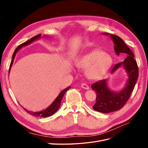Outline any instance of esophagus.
<instances>
[{"mask_svg":"<svg viewBox=\"0 0 148 148\" xmlns=\"http://www.w3.org/2000/svg\"><path fill=\"white\" fill-rule=\"evenodd\" d=\"M81 87L82 88L84 89H87V90H88V89H89V88L88 85L86 84H85V83H82V85H81Z\"/></svg>","mask_w":148,"mask_h":148,"instance_id":"esophagus-1","label":"esophagus"}]
</instances>
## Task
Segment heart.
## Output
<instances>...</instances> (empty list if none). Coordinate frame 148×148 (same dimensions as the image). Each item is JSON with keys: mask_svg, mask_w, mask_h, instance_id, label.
Segmentation results:
<instances>
[{"mask_svg": "<svg viewBox=\"0 0 148 148\" xmlns=\"http://www.w3.org/2000/svg\"><path fill=\"white\" fill-rule=\"evenodd\" d=\"M112 58L104 51L95 50L83 55L76 62L78 68L86 70V75L90 79L102 77L112 64Z\"/></svg>", "mask_w": 148, "mask_h": 148, "instance_id": "b5f03b06", "label": "heart"}]
</instances>
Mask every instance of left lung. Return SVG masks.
Wrapping results in <instances>:
<instances>
[{"label":"left lung","mask_w":148,"mask_h":148,"mask_svg":"<svg viewBox=\"0 0 148 148\" xmlns=\"http://www.w3.org/2000/svg\"><path fill=\"white\" fill-rule=\"evenodd\" d=\"M102 34L109 35L114 43V51L119 56L124 53L127 58L122 62L115 64L111 70L112 74L122 66L128 75V79L125 87L120 91H112L108 87V79H102L93 83L91 88L97 94L95 104L92 106L94 110L102 113H110L122 109L130 97L138 78V67L136 61L134 59V54L118 36L102 33Z\"/></svg>","instance_id":"obj_1"}]
</instances>
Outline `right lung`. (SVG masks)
Here are the masks:
<instances>
[{
	"mask_svg": "<svg viewBox=\"0 0 148 148\" xmlns=\"http://www.w3.org/2000/svg\"><path fill=\"white\" fill-rule=\"evenodd\" d=\"M41 34H39L37 36H34L33 38H31L29 40H28V41H27L26 42L21 44V45H20L19 46H18V47L15 49L14 52H13V56H12V60L11 62V64H10V69H9V72L10 71V69H11V67L13 65V60H14L15 59V56L17 52L20 49H21L22 47H24V46H28L29 45V44H30L31 43L33 42L34 41H36V40L39 39L41 38ZM70 88V86H69L67 87L66 89H64V90H62L59 95H58V96L56 97V99L53 101V102L52 103V104L49 106L47 108H46V109H44L43 110H41V111H39V112H32V111H29V110H26V109L23 108L25 109V110H26L27 112L31 115H32L33 116H36V117H49V116H51L52 115H53L54 113H56V112L59 109V108L60 106V104H61V101H62V98H63L65 93L69 90V89Z\"/></svg>",
	"mask_w": 148,
	"mask_h": 148,
	"instance_id": "obj_1",
	"label": "right lung"
}]
</instances>
